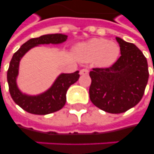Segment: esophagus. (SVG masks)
<instances>
[{
  "label": "esophagus",
  "instance_id": "obj_1",
  "mask_svg": "<svg viewBox=\"0 0 154 154\" xmlns=\"http://www.w3.org/2000/svg\"><path fill=\"white\" fill-rule=\"evenodd\" d=\"M80 74L81 75H88L89 74V70L86 69H82L80 71Z\"/></svg>",
  "mask_w": 154,
  "mask_h": 154
}]
</instances>
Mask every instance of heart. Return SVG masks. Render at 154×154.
I'll list each match as a JSON object with an SVG mask.
<instances>
[{
  "label": "heart",
  "instance_id": "heart-1",
  "mask_svg": "<svg viewBox=\"0 0 154 154\" xmlns=\"http://www.w3.org/2000/svg\"><path fill=\"white\" fill-rule=\"evenodd\" d=\"M121 53L120 45L105 38H93L77 44L74 48L75 57L83 62L94 60L99 68H109L117 60Z\"/></svg>",
  "mask_w": 154,
  "mask_h": 154
}]
</instances>
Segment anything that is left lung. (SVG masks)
<instances>
[{"mask_svg":"<svg viewBox=\"0 0 154 154\" xmlns=\"http://www.w3.org/2000/svg\"><path fill=\"white\" fill-rule=\"evenodd\" d=\"M121 48L119 59L108 69H94L89 97L94 105L109 113H122L141 101L149 80L148 63L133 43L116 37Z\"/></svg>","mask_w":154,"mask_h":154,"instance_id":"1","label":"left lung"}]
</instances>
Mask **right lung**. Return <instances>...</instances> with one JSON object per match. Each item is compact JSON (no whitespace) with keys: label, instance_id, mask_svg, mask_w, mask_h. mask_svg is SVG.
Listing matches in <instances>:
<instances>
[{"label":"right lung","instance_id":"right-lung-1","mask_svg":"<svg viewBox=\"0 0 154 154\" xmlns=\"http://www.w3.org/2000/svg\"><path fill=\"white\" fill-rule=\"evenodd\" d=\"M68 36L62 33L46 34L32 38L23 44L13 54L7 72L8 89L14 102L26 112L36 115H46L57 112L66 102V93L71 85L79 79V71L72 73H60L49 89L37 95L23 93L17 85L20 61L30 49L40 45H60L66 42Z\"/></svg>","mask_w":154,"mask_h":154}]
</instances>
